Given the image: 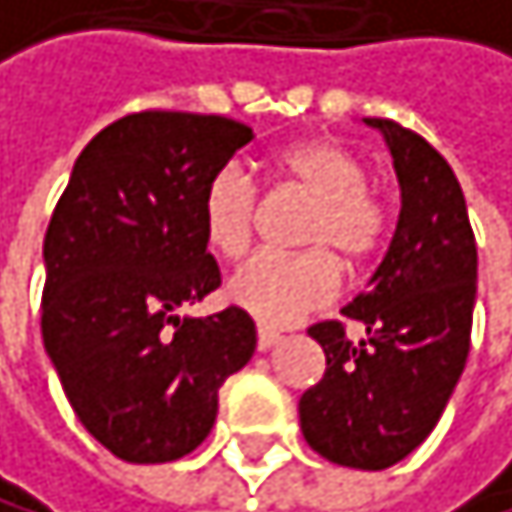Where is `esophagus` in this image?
Wrapping results in <instances>:
<instances>
[{
    "label": "esophagus",
    "instance_id": "obj_1",
    "mask_svg": "<svg viewBox=\"0 0 512 512\" xmlns=\"http://www.w3.org/2000/svg\"><path fill=\"white\" fill-rule=\"evenodd\" d=\"M278 341H281V334H278V331H269V328H259V334H256V347H259V353L272 350Z\"/></svg>",
    "mask_w": 512,
    "mask_h": 512
}]
</instances>
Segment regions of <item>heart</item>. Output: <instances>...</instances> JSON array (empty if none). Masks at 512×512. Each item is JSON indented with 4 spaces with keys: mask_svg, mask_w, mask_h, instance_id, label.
Wrapping results in <instances>:
<instances>
[{
    "mask_svg": "<svg viewBox=\"0 0 512 512\" xmlns=\"http://www.w3.org/2000/svg\"><path fill=\"white\" fill-rule=\"evenodd\" d=\"M275 168L287 187L312 200L300 243L309 253H259L228 281V300L265 328H287L325 309L341 290V265L378 253L388 234V212L366 187L369 171L356 153L334 140H303L278 153ZM259 190L240 165L218 168L200 200L203 237L218 256L250 247Z\"/></svg>",
    "mask_w": 512,
    "mask_h": 512,
    "instance_id": "obj_1",
    "label": "heart"
}]
</instances>
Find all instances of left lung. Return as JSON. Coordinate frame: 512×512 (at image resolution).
Returning <instances> with one entry per match:
<instances>
[{
  "label": "left lung",
  "mask_w": 512,
  "mask_h": 512,
  "mask_svg": "<svg viewBox=\"0 0 512 512\" xmlns=\"http://www.w3.org/2000/svg\"><path fill=\"white\" fill-rule=\"evenodd\" d=\"M363 121L391 149L400 215L369 290L341 309L366 338L350 341L341 322L309 328L325 375L300 397V428L325 460L378 472L432 435L457 388L479 256L460 181L438 149L391 118Z\"/></svg>",
  "instance_id": "left-lung-1"
}]
</instances>
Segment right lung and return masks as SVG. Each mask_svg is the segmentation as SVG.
Here are the masks:
<instances>
[{"label": "right lung", "instance_id": "right-lung-1", "mask_svg": "<svg viewBox=\"0 0 512 512\" xmlns=\"http://www.w3.org/2000/svg\"><path fill=\"white\" fill-rule=\"evenodd\" d=\"M250 140L222 115L118 118L77 156L52 212L43 344L77 419L118 460L171 463L200 447L218 388L256 350L237 306L178 316L222 284L200 200Z\"/></svg>", "mask_w": 512, "mask_h": 512}]
</instances>
